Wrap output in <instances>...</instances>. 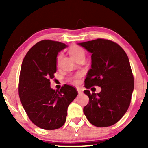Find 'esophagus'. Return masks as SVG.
Wrapping results in <instances>:
<instances>
[{
  "label": "esophagus",
  "instance_id": "1",
  "mask_svg": "<svg viewBox=\"0 0 148 148\" xmlns=\"http://www.w3.org/2000/svg\"><path fill=\"white\" fill-rule=\"evenodd\" d=\"M77 92H78V94H79V95L82 94V90H81V89H79V88H77Z\"/></svg>",
  "mask_w": 148,
  "mask_h": 148
}]
</instances>
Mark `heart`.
I'll use <instances>...</instances> for the list:
<instances>
[{"instance_id": "1", "label": "heart", "mask_w": 148, "mask_h": 148, "mask_svg": "<svg viewBox=\"0 0 148 148\" xmlns=\"http://www.w3.org/2000/svg\"><path fill=\"white\" fill-rule=\"evenodd\" d=\"M69 54L73 59L75 60L77 58L80 57V56H85V52L84 50L79 46H73L69 50ZM59 56L57 58V60L58 61L59 60ZM82 76V73H78L77 74H76L75 75L69 79V81L70 82H71L73 84H78L79 83V78Z\"/></svg>"}]
</instances>
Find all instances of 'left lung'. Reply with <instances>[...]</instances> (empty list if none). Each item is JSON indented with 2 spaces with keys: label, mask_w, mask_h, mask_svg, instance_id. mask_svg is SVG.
Masks as SVG:
<instances>
[{
  "label": "left lung",
  "mask_w": 148,
  "mask_h": 148,
  "mask_svg": "<svg viewBox=\"0 0 148 148\" xmlns=\"http://www.w3.org/2000/svg\"><path fill=\"white\" fill-rule=\"evenodd\" d=\"M78 45L92 53V68L85 87L101 88L98 94L84 92L89 97L84 114L94 126H111L124 116L130 105L134 79L128 56L119 44L108 40L98 38Z\"/></svg>",
  "instance_id": "left-lung-1"
}]
</instances>
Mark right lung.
<instances>
[{
	"mask_svg": "<svg viewBox=\"0 0 148 148\" xmlns=\"http://www.w3.org/2000/svg\"><path fill=\"white\" fill-rule=\"evenodd\" d=\"M65 44L42 40L32 46L22 62L19 95L28 117L45 130L61 127L66 121L69 105L77 96L73 87L64 85L60 90L50 88L56 72V57Z\"/></svg>",
	"mask_w": 148,
	"mask_h": 148,
	"instance_id": "obj_1",
	"label": "right lung"
}]
</instances>
